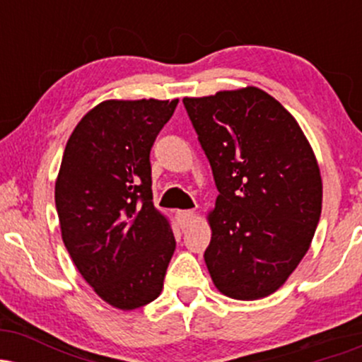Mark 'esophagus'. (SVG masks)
I'll use <instances>...</instances> for the list:
<instances>
[{
	"instance_id": "34e87169",
	"label": "esophagus",
	"mask_w": 362,
	"mask_h": 362,
	"mask_svg": "<svg viewBox=\"0 0 362 362\" xmlns=\"http://www.w3.org/2000/svg\"><path fill=\"white\" fill-rule=\"evenodd\" d=\"M177 216H178V221H180V226L187 228L190 223L194 221L195 213H194V211H178Z\"/></svg>"
}]
</instances>
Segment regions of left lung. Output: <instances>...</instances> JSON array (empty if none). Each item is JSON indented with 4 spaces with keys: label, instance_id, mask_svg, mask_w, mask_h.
<instances>
[{
    "label": "left lung",
    "instance_id": "8db88e82",
    "mask_svg": "<svg viewBox=\"0 0 362 362\" xmlns=\"http://www.w3.org/2000/svg\"><path fill=\"white\" fill-rule=\"evenodd\" d=\"M219 195L204 252L216 289L253 301L276 293L308 252L322 175L300 124L257 86L185 97Z\"/></svg>",
    "mask_w": 362,
    "mask_h": 362
}]
</instances>
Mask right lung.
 Listing matches in <instances>:
<instances>
[{"instance_id":"right-lung-1","label":"right lung","mask_w":362,"mask_h":362,"mask_svg":"<svg viewBox=\"0 0 362 362\" xmlns=\"http://www.w3.org/2000/svg\"><path fill=\"white\" fill-rule=\"evenodd\" d=\"M177 103L100 102L78 122L62 155V242L83 279L117 310L155 301L175 252L170 219L153 204L149 151Z\"/></svg>"}]
</instances>
